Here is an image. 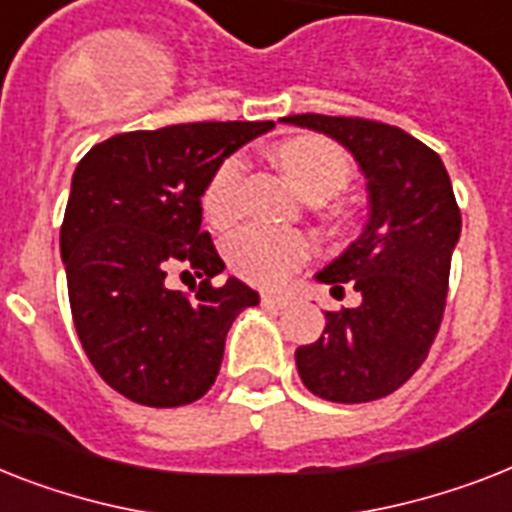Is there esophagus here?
<instances>
[{"label":"esophagus","instance_id":"obj_1","mask_svg":"<svg viewBox=\"0 0 512 512\" xmlns=\"http://www.w3.org/2000/svg\"><path fill=\"white\" fill-rule=\"evenodd\" d=\"M260 302H263L265 307H273V310H286V307L292 305V297H289V294L263 292L260 294Z\"/></svg>","mask_w":512,"mask_h":512}]
</instances>
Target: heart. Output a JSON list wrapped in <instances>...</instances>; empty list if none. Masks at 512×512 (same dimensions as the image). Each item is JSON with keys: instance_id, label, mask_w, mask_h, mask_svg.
Instances as JSON below:
<instances>
[{"instance_id": "obj_1", "label": "heart", "mask_w": 512, "mask_h": 512, "mask_svg": "<svg viewBox=\"0 0 512 512\" xmlns=\"http://www.w3.org/2000/svg\"><path fill=\"white\" fill-rule=\"evenodd\" d=\"M273 157L284 173L292 178L307 199H326L342 191L352 178V160L336 141L326 136H294L276 144ZM244 176V160L228 155L207 178L202 191V210L213 226L223 228L236 218L239 186ZM313 244L297 231H278V228L247 226L228 236L226 257L239 276L255 284H278L292 268L307 260Z\"/></svg>"}]
</instances>
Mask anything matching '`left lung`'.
I'll list each match as a JSON object with an SVG mask.
<instances>
[{"label":"left lung","instance_id":"1","mask_svg":"<svg viewBox=\"0 0 512 512\" xmlns=\"http://www.w3.org/2000/svg\"><path fill=\"white\" fill-rule=\"evenodd\" d=\"M284 123L336 139L363 170L371 215L315 278L360 305L326 313L318 342L297 347L302 384L328 402L381 400L426 360L444 315L460 207L442 157L402 128L365 118L289 115Z\"/></svg>","mask_w":512,"mask_h":512}]
</instances>
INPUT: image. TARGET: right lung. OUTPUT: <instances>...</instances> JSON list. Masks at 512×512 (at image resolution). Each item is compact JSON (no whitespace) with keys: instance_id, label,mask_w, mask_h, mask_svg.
Wrapping results in <instances>:
<instances>
[{"instance_id":"right-lung-1","label":"right lung","mask_w":512,"mask_h":512,"mask_svg":"<svg viewBox=\"0 0 512 512\" xmlns=\"http://www.w3.org/2000/svg\"><path fill=\"white\" fill-rule=\"evenodd\" d=\"M270 128L273 120H231L131 131L78 162L60 228L70 313L91 365L131 402L199 400L234 318L260 302L234 276L213 286L226 265L199 226L207 178ZM170 269L203 278L191 298L169 289Z\"/></svg>"}]
</instances>
